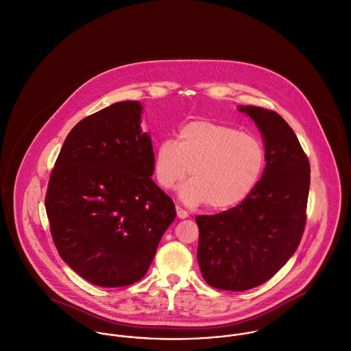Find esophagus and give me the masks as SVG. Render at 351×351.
<instances>
[{
	"label": "esophagus",
	"mask_w": 351,
	"mask_h": 351,
	"mask_svg": "<svg viewBox=\"0 0 351 351\" xmlns=\"http://www.w3.org/2000/svg\"><path fill=\"white\" fill-rule=\"evenodd\" d=\"M176 213H178V217L182 218V219H184V218L189 217V211L184 210V209L180 208V206H176Z\"/></svg>",
	"instance_id": "esophagus-1"
}]
</instances>
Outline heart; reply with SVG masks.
I'll list each match as a JSON object with an SVG mask.
<instances>
[{"mask_svg": "<svg viewBox=\"0 0 351 351\" xmlns=\"http://www.w3.org/2000/svg\"><path fill=\"white\" fill-rule=\"evenodd\" d=\"M266 164L265 146L258 137L236 128L194 121L180 128L176 142L161 141L154 150L157 183L172 189L189 173L180 198L191 205L205 204L214 210L240 205L258 186Z\"/></svg>", "mask_w": 351, "mask_h": 351, "instance_id": "obj_1", "label": "heart"}]
</instances>
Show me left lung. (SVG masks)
Instances as JSON below:
<instances>
[{
    "label": "left lung",
    "instance_id": "obj_1",
    "mask_svg": "<svg viewBox=\"0 0 351 351\" xmlns=\"http://www.w3.org/2000/svg\"><path fill=\"white\" fill-rule=\"evenodd\" d=\"M239 110L263 136V176L236 208L195 217L201 273L213 287L230 291L265 283L295 252L306 222L311 182L309 160L286 121L262 107Z\"/></svg>",
    "mask_w": 351,
    "mask_h": 351
}]
</instances>
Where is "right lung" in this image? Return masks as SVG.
I'll list each match as a JSON object with an SVG mask.
<instances>
[{"label": "right lung", "instance_id": "1", "mask_svg": "<svg viewBox=\"0 0 351 351\" xmlns=\"http://www.w3.org/2000/svg\"><path fill=\"white\" fill-rule=\"evenodd\" d=\"M141 112L138 101H119L80 121L46 193L60 256L103 287L140 280L176 217L172 199L150 178L154 153Z\"/></svg>", "mask_w": 351, "mask_h": 351}]
</instances>
